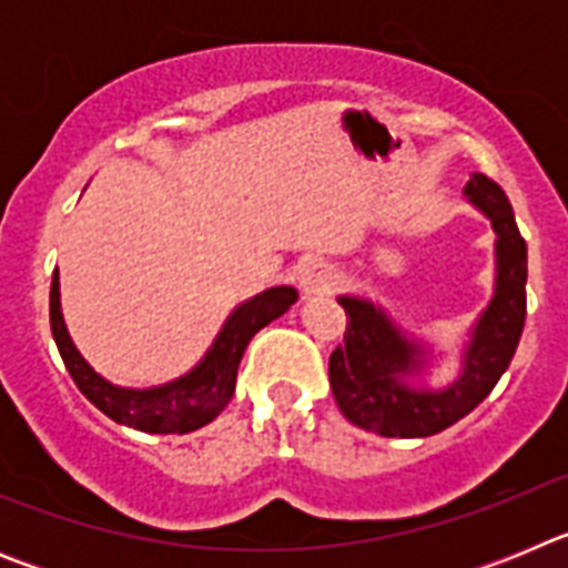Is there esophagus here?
I'll return each mask as SVG.
<instances>
[{
    "label": "esophagus",
    "instance_id": "esophagus-1",
    "mask_svg": "<svg viewBox=\"0 0 568 568\" xmlns=\"http://www.w3.org/2000/svg\"><path fill=\"white\" fill-rule=\"evenodd\" d=\"M301 290L307 295H329L335 290V284H338V275H335V270L329 267L327 261H307L304 267H301Z\"/></svg>",
    "mask_w": 568,
    "mask_h": 568
}]
</instances>
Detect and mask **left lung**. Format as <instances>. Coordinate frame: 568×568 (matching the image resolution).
<instances>
[{
  "instance_id": "obj_1",
  "label": "left lung",
  "mask_w": 568,
  "mask_h": 568,
  "mask_svg": "<svg viewBox=\"0 0 568 568\" xmlns=\"http://www.w3.org/2000/svg\"><path fill=\"white\" fill-rule=\"evenodd\" d=\"M466 199L491 222L498 241V278L489 307L464 349V373L446 389H413L404 375L424 366V349L400 335L373 301L341 295L346 310L344 344L329 355V386L346 420L384 438H426L458 424L506 373L526 321V241L504 190L475 173Z\"/></svg>"
}]
</instances>
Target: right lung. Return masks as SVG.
<instances>
[{"label": "right lung", "instance_id": "right-lung-1", "mask_svg": "<svg viewBox=\"0 0 568 568\" xmlns=\"http://www.w3.org/2000/svg\"><path fill=\"white\" fill-rule=\"evenodd\" d=\"M295 301H298V293L293 287L264 290L255 298L244 301L241 307L233 310L202 364L179 381L153 386V389L113 386L90 369L64 327L62 304H59V273H53V284H50V329H53V341H57L70 378L77 381L79 393L97 409H102L110 420L150 435H184L202 429L230 404L235 393L241 355L247 349L250 338L261 327H267L270 321L281 318Z\"/></svg>", "mask_w": 568, "mask_h": 568}]
</instances>
